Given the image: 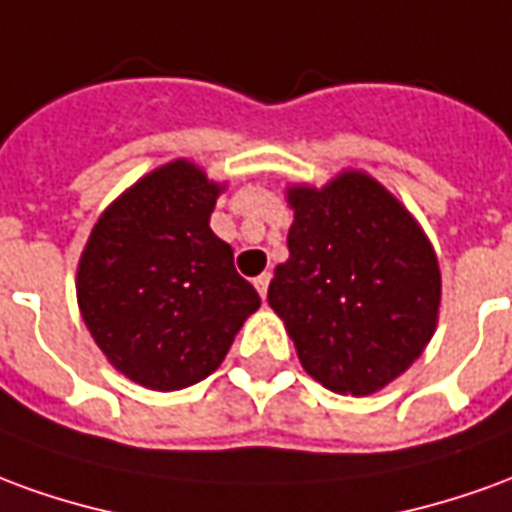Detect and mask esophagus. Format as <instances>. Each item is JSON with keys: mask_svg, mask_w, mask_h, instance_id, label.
<instances>
[{"mask_svg": "<svg viewBox=\"0 0 512 512\" xmlns=\"http://www.w3.org/2000/svg\"><path fill=\"white\" fill-rule=\"evenodd\" d=\"M268 282H271V277H268V274H260V277H257V280H255L257 293H260L263 299H266V293H268Z\"/></svg>", "mask_w": 512, "mask_h": 512, "instance_id": "esophagus-1", "label": "esophagus"}]
</instances>
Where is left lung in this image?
<instances>
[{
  "instance_id": "left-lung-1",
  "label": "left lung",
  "mask_w": 512,
  "mask_h": 512,
  "mask_svg": "<svg viewBox=\"0 0 512 512\" xmlns=\"http://www.w3.org/2000/svg\"><path fill=\"white\" fill-rule=\"evenodd\" d=\"M288 260L268 305L305 371L335 393L380 391L421 357L438 324L441 268L405 205L363 171L291 185Z\"/></svg>"
}]
</instances>
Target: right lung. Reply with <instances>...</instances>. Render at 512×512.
I'll return each instance as SVG.
<instances>
[{
	"label": "right lung",
	"instance_id": "add662e5",
	"mask_svg": "<svg viewBox=\"0 0 512 512\" xmlns=\"http://www.w3.org/2000/svg\"><path fill=\"white\" fill-rule=\"evenodd\" d=\"M221 191L196 163L171 160L107 207L82 249V321L107 360L152 391L210 377L260 307L210 230Z\"/></svg>",
	"mask_w": 512,
	"mask_h": 512
}]
</instances>
